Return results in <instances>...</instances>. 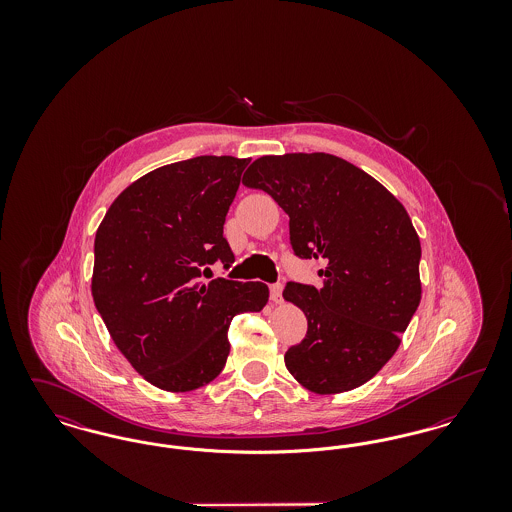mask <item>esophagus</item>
<instances>
[{
	"label": "esophagus",
	"mask_w": 512,
	"mask_h": 512,
	"mask_svg": "<svg viewBox=\"0 0 512 512\" xmlns=\"http://www.w3.org/2000/svg\"><path fill=\"white\" fill-rule=\"evenodd\" d=\"M282 290H284V286H282L280 282L270 284V299H272L274 303H282Z\"/></svg>",
	"instance_id": "esophagus-1"
}]
</instances>
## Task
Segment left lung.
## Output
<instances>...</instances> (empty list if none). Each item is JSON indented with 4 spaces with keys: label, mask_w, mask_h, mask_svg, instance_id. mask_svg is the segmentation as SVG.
I'll use <instances>...</instances> for the list:
<instances>
[{
    "label": "left lung",
    "mask_w": 512,
    "mask_h": 512,
    "mask_svg": "<svg viewBox=\"0 0 512 512\" xmlns=\"http://www.w3.org/2000/svg\"><path fill=\"white\" fill-rule=\"evenodd\" d=\"M290 217L299 259L322 263V286L288 282L284 299L307 334L284 361L315 393L368 382L399 347L420 303V240L405 207L370 174L328 153L265 155L245 171Z\"/></svg>",
    "instance_id": "8db88e82"
}]
</instances>
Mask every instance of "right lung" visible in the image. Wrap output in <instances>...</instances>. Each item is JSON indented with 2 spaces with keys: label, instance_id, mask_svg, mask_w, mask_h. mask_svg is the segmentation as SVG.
<instances>
[{
  "label": "right lung",
  "instance_id": "add662e5",
  "mask_svg": "<svg viewBox=\"0 0 512 512\" xmlns=\"http://www.w3.org/2000/svg\"><path fill=\"white\" fill-rule=\"evenodd\" d=\"M249 159L201 155L155 169L122 192L94 242L92 295L115 345L149 384L192 391L215 380L236 315L259 313L267 284L215 278L232 267L222 234Z\"/></svg>",
  "mask_w": 512,
  "mask_h": 512
}]
</instances>
